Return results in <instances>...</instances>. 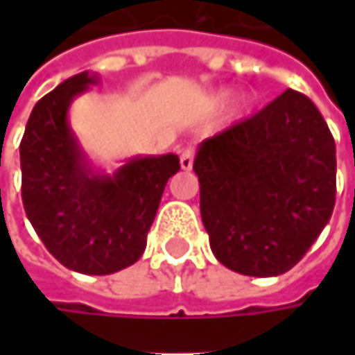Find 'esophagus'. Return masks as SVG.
I'll return each mask as SVG.
<instances>
[{
  "instance_id": "34e87169",
  "label": "esophagus",
  "mask_w": 355,
  "mask_h": 355,
  "mask_svg": "<svg viewBox=\"0 0 355 355\" xmlns=\"http://www.w3.org/2000/svg\"><path fill=\"white\" fill-rule=\"evenodd\" d=\"M193 156H196V150L193 148H185L180 156V164H182V170L189 171L193 168Z\"/></svg>"
}]
</instances>
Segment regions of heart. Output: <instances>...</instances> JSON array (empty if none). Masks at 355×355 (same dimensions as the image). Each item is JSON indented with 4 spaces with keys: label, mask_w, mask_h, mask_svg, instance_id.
I'll use <instances>...</instances> for the list:
<instances>
[{
    "label": "heart",
    "mask_w": 355,
    "mask_h": 355,
    "mask_svg": "<svg viewBox=\"0 0 355 355\" xmlns=\"http://www.w3.org/2000/svg\"><path fill=\"white\" fill-rule=\"evenodd\" d=\"M227 98H229V92H227V90H219L217 94H213L211 103L215 104V106H221V104L225 103Z\"/></svg>",
    "instance_id": "obj_1"
}]
</instances>
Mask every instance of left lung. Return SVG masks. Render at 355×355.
<instances>
[{"mask_svg": "<svg viewBox=\"0 0 355 355\" xmlns=\"http://www.w3.org/2000/svg\"><path fill=\"white\" fill-rule=\"evenodd\" d=\"M193 171L213 254L247 277L291 270L334 211V138L314 103L293 89L203 140Z\"/></svg>", "mask_w": 355, "mask_h": 355, "instance_id": "1", "label": "left lung"}]
</instances>
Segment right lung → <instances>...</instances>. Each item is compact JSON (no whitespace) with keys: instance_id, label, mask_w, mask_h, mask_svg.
Segmentation results:
<instances>
[{"instance_id":"add662e5","label":"right lung","mask_w":355,"mask_h":355,"mask_svg":"<svg viewBox=\"0 0 355 355\" xmlns=\"http://www.w3.org/2000/svg\"><path fill=\"white\" fill-rule=\"evenodd\" d=\"M98 76L78 73L35 104L19 146L21 198L47 251L83 275H112L146 249L164 187L180 157H132L96 170L69 124V108Z\"/></svg>"}]
</instances>
